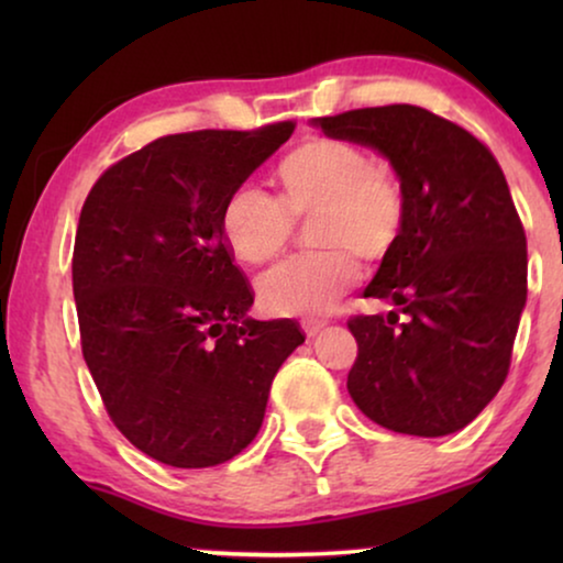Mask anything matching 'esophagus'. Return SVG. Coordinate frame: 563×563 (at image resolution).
Listing matches in <instances>:
<instances>
[{"instance_id":"34e87169","label":"esophagus","mask_w":563,"mask_h":563,"mask_svg":"<svg viewBox=\"0 0 563 563\" xmlns=\"http://www.w3.org/2000/svg\"><path fill=\"white\" fill-rule=\"evenodd\" d=\"M325 325H328L325 320H305L302 330H305L307 338H314L318 333H322V330H325Z\"/></svg>"}]
</instances>
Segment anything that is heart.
I'll list each match as a JSON object with an SVG mask.
<instances>
[{
	"instance_id": "b5f03b06",
	"label": "heart",
	"mask_w": 563,
	"mask_h": 563,
	"mask_svg": "<svg viewBox=\"0 0 563 563\" xmlns=\"http://www.w3.org/2000/svg\"><path fill=\"white\" fill-rule=\"evenodd\" d=\"M282 202L256 184L228 197L220 230L245 264L274 258L295 233V220L318 214V253L284 258L258 276L261 307L279 318L328 314L358 282V258H387L405 228V189L395 168L372 161L341 137H312L279 164Z\"/></svg>"
}]
</instances>
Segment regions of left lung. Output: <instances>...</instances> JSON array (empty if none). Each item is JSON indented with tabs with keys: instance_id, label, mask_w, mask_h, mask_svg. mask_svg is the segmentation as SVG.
I'll return each instance as SVG.
<instances>
[{
	"instance_id": "1",
	"label": "left lung",
	"mask_w": 563,
	"mask_h": 563,
	"mask_svg": "<svg viewBox=\"0 0 563 563\" xmlns=\"http://www.w3.org/2000/svg\"><path fill=\"white\" fill-rule=\"evenodd\" d=\"M312 125L382 153L405 189L402 235L364 291L395 310L349 320V395L395 433H456L503 387L528 297L526 230L503 168L472 133L415 104Z\"/></svg>"
}]
</instances>
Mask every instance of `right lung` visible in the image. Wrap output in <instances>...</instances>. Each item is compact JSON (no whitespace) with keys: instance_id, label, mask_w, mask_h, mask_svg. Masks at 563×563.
Returning <instances> with one entry per match:
<instances>
[{"instance_id":"right-lung-1","label":"right lung","mask_w":563,"mask_h":563,"mask_svg":"<svg viewBox=\"0 0 563 563\" xmlns=\"http://www.w3.org/2000/svg\"><path fill=\"white\" fill-rule=\"evenodd\" d=\"M291 133L295 122H276L158 137L107 168L81 207L84 361L120 433L166 466L238 456L305 343L295 320L249 318L251 287L220 230L228 197Z\"/></svg>"}]
</instances>
